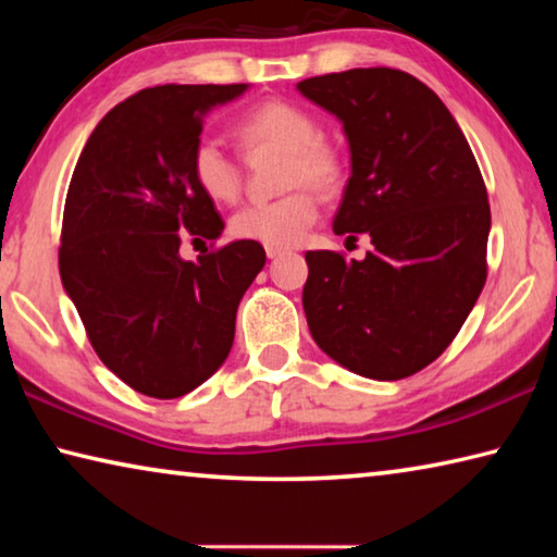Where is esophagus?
<instances>
[{
  "label": "esophagus",
  "instance_id": "obj_1",
  "mask_svg": "<svg viewBox=\"0 0 557 557\" xmlns=\"http://www.w3.org/2000/svg\"><path fill=\"white\" fill-rule=\"evenodd\" d=\"M265 252H268V258L272 260V258H280V256H285V248H277V245H265Z\"/></svg>",
  "mask_w": 557,
  "mask_h": 557
}]
</instances>
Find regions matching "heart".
<instances>
[{
	"label": "heart",
	"instance_id": "b5f03b06",
	"mask_svg": "<svg viewBox=\"0 0 557 557\" xmlns=\"http://www.w3.org/2000/svg\"><path fill=\"white\" fill-rule=\"evenodd\" d=\"M319 122L312 112L289 100H265L250 108L235 125L243 149H280L285 152L280 184L289 188L280 199L243 206L233 213L231 233L235 238L262 245L299 243L319 219V199L311 191L334 194L346 182V159L342 149L319 137ZM194 184L211 201L231 203L240 194V166L209 137L196 139L188 154Z\"/></svg>",
	"mask_w": 557,
	"mask_h": 557
}]
</instances>
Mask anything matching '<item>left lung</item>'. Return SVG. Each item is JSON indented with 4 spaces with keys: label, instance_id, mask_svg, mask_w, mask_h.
I'll return each mask as SVG.
<instances>
[{
    "label": "left lung",
    "instance_id": "8db88e82",
    "mask_svg": "<svg viewBox=\"0 0 557 557\" xmlns=\"http://www.w3.org/2000/svg\"><path fill=\"white\" fill-rule=\"evenodd\" d=\"M344 122L351 176L334 233H369L363 260L309 250L301 305L317 346L375 381H400L451 344L486 282V186L435 92L395 69L297 83Z\"/></svg>",
    "mask_w": 557,
    "mask_h": 557
}]
</instances>
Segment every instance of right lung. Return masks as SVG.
I'll return each instance as SVG.
<instances>
[{
  "label": "right lung",
  "mask_w": 557,
  "mask_h": 557,
  "mask_svg": "<svg viewBox=\"0 0 557 557\" xmlns=\"http://www.w3.org/2000/svg\"><path fill=\"white\" fill-rule=\"evenodd\" d=\"M231 86H157L112 108L73 169L59 270L100 361L132 391L172 400L228 358L235 312L265 265L256 240H233L199 262L178 258L188 233L215 240L223 219L194 184L188 154L206 110Z\"/></svg>",
  "instance_id": "obj_1"
}]
</instances>
